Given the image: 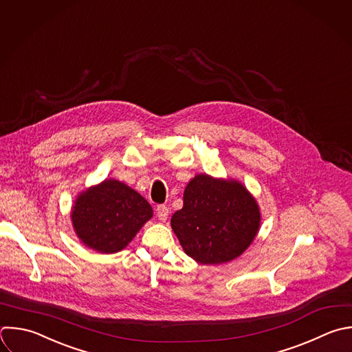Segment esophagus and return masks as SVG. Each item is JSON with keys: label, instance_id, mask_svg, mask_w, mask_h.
Instances as JSON below:
<instances>
[{"label": "esophagus", "instance_id": "1", "mask_svg": "<svg viewBox=\"0 0 352 352\" xmlns=\"http://www.w3.org/2000/svg\"><path fill=\"white\" fill-rule=\"evenodd\" d=\"M155 214L158 217V220L161 221H165L168 219V214H169V209L165 206V205H158L157 209H155Z\"/></svg>", "mask_w": 352, "mask_h": 352}]
</instances>
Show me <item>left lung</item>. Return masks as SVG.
<instances>
[{"instance_id":"8db88e82","label":"left lung","mask_w":352,"mask_h":352,"mask_svg":"<svg viewBox=\"0 0 352 352\" xmlns=\"http://www.w3.org/2000/svg\"><path fill=\"white\" fill-rule=\"evenodd\" d=\"M170 226L184 252L202 264L230 261L252 243L260 226L256 201L238 182L195 176Z\"/></svg>"}]
</instances>
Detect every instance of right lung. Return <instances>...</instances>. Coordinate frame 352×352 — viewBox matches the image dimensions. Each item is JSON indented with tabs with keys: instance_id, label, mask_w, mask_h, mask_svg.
<instances>
[{
	"instance_id": "1",
	"label": "right lung",
	"mask_w": 352,
	"mask_h": 352,
	"mask_svg": "<svg viewBox=\"0 0 352 352\" xmlns=\"http://www.w3.org/2000/svg\"><path fill=\"white\" fill-rule=\"evenodd\" d=\"M151 216V205L118 180H104L81 194L72 212L78 238L100 253L124 249Z\"/></svg>"
}]
</instances>
